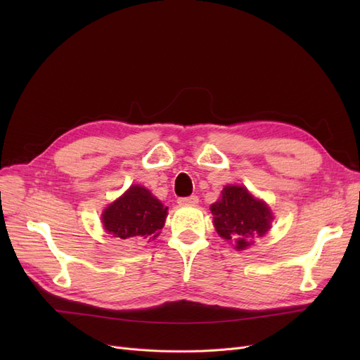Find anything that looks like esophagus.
Segmentation results:
<instances>
[{
    "label": "esophagus",
    "instance_id": "34e87169",
    "mask_svg": "<svg viewBox=\"0 0 360 360\" xmlns=\"http://www.w3.org/2000/svg\"><path fill=\"white\" fill-rule=\"evenodd\" d=\"M179 204L180 205H197L198 204V197H197V195H192V197L179 198Z\"/></svg>",
    "mask_w": 360,
    "mask_h": 360
}]
</instances>
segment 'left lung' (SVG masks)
Here are the masks:
<instances>
[{
  "instance_id": "obj_1",
  "label": "left lung",
  "mask_w": 360,
  "mask_h": 360,
  "mask_svg": "<svg viewBox=\"0 0 360 360\" xmlns=\"http://www.w3.org/2000/svg\"><path fill=\"white\" fill-rule=\"evenodd\" d=\"M210 210L217 234L234 242L237 250L252 245L250 238L263 237L274 221V214L264 201L236 184H228L222 189L221 198L210 205Z\"/></svg>"
}]
</instances>
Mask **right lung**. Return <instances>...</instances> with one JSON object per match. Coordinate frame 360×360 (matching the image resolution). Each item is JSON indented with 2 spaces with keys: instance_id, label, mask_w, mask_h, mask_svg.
<instances>
[{
  "instance_id": "1",
  "label": "right lung",
  "mask_w": 360,
  "mask_h": 360,
  "mask_svg": "<svg viewBox=\"0 0 360 360\" xmlns=\"http://www.w3.org/2000/svg\"><path fill=\"white\" fill-rule=\"evenodd\" d=\"M168 207L139 184L130 186L122 197L102 213L105 231L123 240L148 243L160 234L165 225Z\"/></svg>"
}]
</instances>
